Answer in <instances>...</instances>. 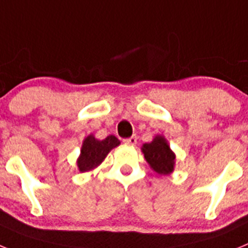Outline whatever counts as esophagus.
<instances>
[{
    "label": "esophagus",
    "mask_w": 248,
    "mask_h": 248,
    "mask_svg": "<svg viewBox=\"0 0 248 248\" xmlns=\"http://www.w3.org/2000/svg\"><path fill=\"white\" fill-rule=\"evenodd\" d=\"M137 140H138L137 137H134V135H133V137L128 138V139H124L123 141H124L126 145H135V144H137Z\"/></svg>",
    "instance_id": "obj_1"
}]
</instances>
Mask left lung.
Instances as JSON below:
<instances>
[{
	"label": "left lung",
	"instance_id": "obj_1",
	"mask_svg": "<svg viewBox=\"0 0 248 248\" xmlns=\"http://www.w3.org/2000/svg\"><path fill=\"white\" fill-rule=\"evenodd\" d=\"M146 163L159 175H170L175 169V155L169 145L164 135H156L150 143H145L141 146Z\"/></svg>",
	"mask_w": 248,
	"mask_h": 248
}]
</instances>
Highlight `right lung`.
I'll list each match as a JSON object with an SVG mask.
<instances>
[{"label": "right lung", "mask_w": 248, "mask_h": 248, "mask_svg": "<svg viewBox=\"0 0 248 248\" xmlns=\"http://www.w3.org/2000/svg\"><path fill=\"white\" fill-rule=\"evenodd\" d=\"M118 145H120V140L114 135H109L105 139L99 140L93 134H89L83 140L80 154L77 159L78 170L80 172L94 170L104 161L110 150L117 148Z\"/></svg>", "instance_id": "add662e5"}]
</instances>
